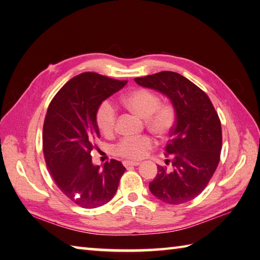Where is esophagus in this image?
<instances>
[{
	"label": "esophagus",
	"instance_id": "34e87169",
	"mask_svg": "<svg viewBox=\"0 0 260 260\" xmlns=\"http://www.w3.org/2000/svg\"><path fill=\"white\" fill-rule=\"evenodd\" d=\"M141 162L140 161H129V160H125L123 161L124 167H129V166H139Z\"/></svg>",
	"mask_w": 260,
	"mask_h": 260
}]
</instances>
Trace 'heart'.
I'll list each match as a JSON object with an SVG mask.
<instances>
[{
  "label": "heart",
  "instance_id": "heart-1",
  "mask_svg": "<svg viewBox=\"0 0 260 260\" xmlns=\"http://www.w3.org/2000/svg\"><path fill=\"white\" fill-rule=\"evenodd\" d=\"M122 103L129 111L146 118L148 129L158 137H166L176 122V111L169 103H160L159 96L151 90L138 89L128 93ZM117 114L109 102H103L96 111V124L102 135L112 136L116 129ZM154 141L147 136L139 138H123L115 146V153L130 159L144 157Z\"/></svg>",
  "mask_w": 260,
  "mask_h": 260
}]
</instances>
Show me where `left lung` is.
<instances>
[{
    "label": "left lung",
    "instance_id": "obj_1",
    "mask_svg": "<svg viewBox=\"0 0 260 260\" xmlns=\"http://www.w3.org/2000/svg\"><path fill=\"white\" fill-rule=\"evenodd\" d=\"M135 81L165 94L176 111L165 149L172 167L157 166L149 191L170 205L192 201L207 186L220 160L222 132L216 109L205 92L180 74L161 72Z\"/></svg>",
    "mask_w": 260,
    "mask_h": 260
}]
</instances>
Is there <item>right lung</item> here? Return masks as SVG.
<instances>
[{
  "label": "right lung",
  "instance_id": "obj_1",
  "mask_svg": "<svg viewBox=\"0 0 260 260\" xmlns=\"http://www.w3.org/2000/svg\"><path fill=\"white\" fill-rule=\"evenodd\" d=\"M127 81L95 73L70 79L49 105L43 124V154L59 190L83 208H96L111 201L125 168L116 159L103 169L92 164L91 151L100 138L96 111L102 102L122 89Z\"/></svg>",
  "mask_w": 260,
  "mask_h": 260
}]
</instances>
